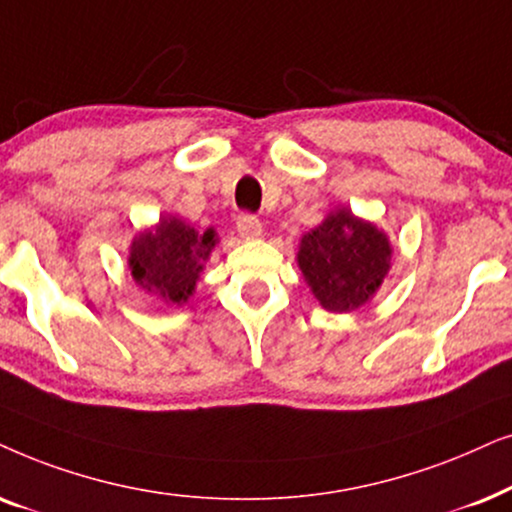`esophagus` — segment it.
Listing matches in <instances>:
<instances>
[{
  "label": "esophagus",
  "mask_w": 512,
  "mask_h": 512,
  "mask_svg": "<svg viewBox=\"0 0 512 512\" xmlns=\"http://www.w3.org/2000/svg\"><path fill=\"white\" fill-rule=\"evenodd\" d=\"M236 229L243 238H255L262 234V222L252 213H241L236 217Z\"/></svg>",
  "instance_id": "obj_1"
}]
</instances>
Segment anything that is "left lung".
Returning <instances> with one entry per match:
<instances>
[{
	"label": "left lung",
	"mask_w": 512,
	"mask_h": 512,
	"mask_svg": "<svg viewBox=\"0 0 512 512\" xmlns=\"http://www.w3.org/2000/svg\"><path fill=\"white\" fill-rule=\"evenodd\" d=\"M299 269L318 302L330 311L363 306L384 281L391 245L370 222L339 210L302 238Z\"/></svg>",
	"instance_id": "8db88e82"
}]
</instances>
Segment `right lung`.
Masks as SVG:
<instances>
[{"instance_id": "1", "label": "right lung", "mask_w": 512, "mask_h": 512, "mask_svg": "<svg viewBox=\"0 0 512 512\" xmlns=\"http://www.w3.org/2000/svg\"><path fill=\"white\" fill-rule=\"evenodd\" d=\"M213 248V229L199 234L177 217H163L159 227L135 238L128 262L135 283L166 302L182 304L192 295L203 262Z\"/></svg>"}]
</instances>
